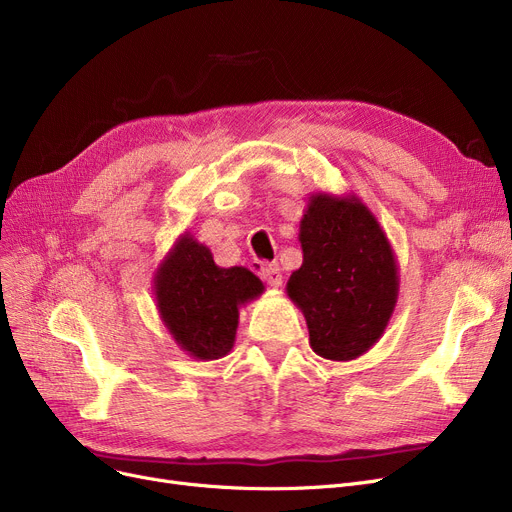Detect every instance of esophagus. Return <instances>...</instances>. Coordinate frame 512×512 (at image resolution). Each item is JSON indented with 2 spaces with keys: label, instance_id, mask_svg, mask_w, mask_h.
Instances as JSON below:
<instances>
[{
  "label": "esophagus",
  "instance_id": "34e87169",
  "mask_svg": "<svg viewBox=\"0 0 512 512\" xmlns=\"http://www.w3.org/2000/svg\"><path fill=\"white\" fill-rule=\"evenodd\" d=\"M261 278L274 286V288H280L282 286V272H280V265L278 263H265L261 267Z\"/></svg>",
  "mask_w": 512,
  "mask_h": 512
}]
</instances>
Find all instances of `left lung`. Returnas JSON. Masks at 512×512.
Returning a JSON list of instances; mask_svg holds the SVG:
<instances>
[{"instance_id": "left-lung-1", "label": "left lung", "mask_w": 512, "mask_h": 512, "mask_svg": "<svg viewBox=\"0 0 512 512\" xmlns=\"http://www.w3.org/2000/svg\"><path fill=\"white\" fill-rule=\"evenodd\" d=\"M303 265L286 294L307 321L313 353L353 361L382 338L398 301V263L357 195L313 193L301 220Z\"/></svg>"}]
</instances>
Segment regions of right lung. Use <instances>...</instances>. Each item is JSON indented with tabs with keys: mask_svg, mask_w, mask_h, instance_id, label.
Instances as JSON below:
<instances>
[{
	"mask_svg": "<svg viewBox=\"0 0 512 512\" xmlns=\"http://www.w3.org/2000/svg\"><path fill=\"white\" fill-rule=\"evenodd\" d=\"M263 290V282L247 267L215 265L211 251L191 232L178 236L153 278L161 321L182 351L197 361H213L232 351L238 309Z\"/></svg>",
	"mask_w": 512,
	"mask_h": 512,
	"instance_id": "add662e5",
	"label": "right lung"
}]
</instances>
